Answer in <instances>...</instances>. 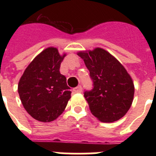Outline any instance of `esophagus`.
I'll list each match as a JSON object with an SVG mask.
<instances>
[{"label":"esophagus","mask_w":156,"mask_h":156,"mask_svg":"<svg viewBox=\"0 0 156 156\" xmlns=\"http://www.w3.org/2000/svg\"><path fill=\"white\" fill-rule=\"evenodd\" d=\"M82 87L80 85V86H77L76 87L73 88V91L75 92V93H81L82 92Z\"/></svg>","instance_id":"obj_1"}]
</instances>
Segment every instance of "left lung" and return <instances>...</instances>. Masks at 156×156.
<instances>
[{
	"label": "left lung",
	"instance_id": "1",
	"mask_svg": "<svg viewBox=\"0 0 156 156\" xmlns=\"http://www.w3.org/2000/svg\"><path fill=\"white\" fill-rule=\"evenodd\" d=\"M83 60L94 82L84 98L91 113L103 122H112L124 116L133 100L131 76L112 55L103 48L77 52Z\"/></svg>",
	"mask_w": 156,
	"mask_h": 156
}]
</instances>
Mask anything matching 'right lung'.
I'll return each instance as SVG.
<instances>
[{"instance_id": "1", "label": "right lung", "mask_w": 156, "mask_h": 156, "mask_svg": "<svg viewBox=\"0 0 156 156\" xmlns=\"http://www.w3.org/2000/svg\"><path fill=\"white\" fill-rule=\"evenodd\" d=\"M66 54L49 47L37 55L25 69L18 84L23 107L34 119L44 122L56 119L64 112L71 93L59 69Z\"/></svg>"}]
</instances>
